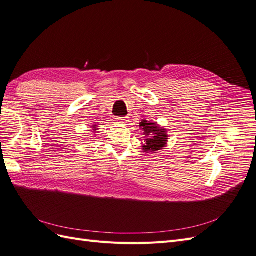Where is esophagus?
<instances>
[{
	"label": "esophagus",
	"instance_id": "1",
	"mask_svg": "<svg viewBox=\"0 0 256 256\" xmlns=\"http://www.w3.org/2000/svg\"><path fill=\"white\" fill-rule=\"evenodd\" d=\"M118 120L120 124H122V125H126V124L128 122V118H127V116H124V118H118Z\"/></svg>",
	"mask_w": 256,
	"mask_h": 256
}]
</instances>
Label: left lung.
Returning <instances> with one entry per match:
<instances>
[{"label":"left lung","instance_id":"obj_1","mask_svg":"<svg viewBox=\"0 0 256 256\" xmlns=\"http://www.w3.org/2000/svg\"><path fill=\"white\" fill-rule=\"evenodd\" d=\"M141 128L144 131V136L146 138L145 144L143 146L144 152H158L164 147L168 141L166 131L164 128H160L156 124L148 122H141Z\"/></svg>","mask_w":256,"mask_h":256}]
</instances>
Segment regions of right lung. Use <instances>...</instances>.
Masks as SVG:
<instances>
[{"instance_id": "obj_1", "label": "right lung", "mask_w": 256, "mask_h": 256, "mask_svg": "<svg viewBox=\"0 0 256 256\" xmlns=\"http://www.w3.org/2000/svg\"><path fill=\"white\" fill-rule=\"evenodd\" d=\"M95 127H96V126H95Z\"/></svg>"}]
</instances>
